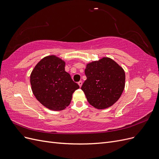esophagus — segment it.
Masks as SVG:
<instances>
[{
	"label": "esophagus",
	"mask_w": 159,
	"mask_h": 159,
	"mask_svg": "<svg viewBox=\"0 0 159 159\" xmlns=\"http://www.w3.org/2000/svg\"><path fill=\"white\" fill-rule=\"evenodd\" d=\"M82 84H83V82H82V81H80L79 82H78V85H80V88L81 87V85H82Z\"/></svg>",
	"instance_id": "obj_1"
}]
</instances>
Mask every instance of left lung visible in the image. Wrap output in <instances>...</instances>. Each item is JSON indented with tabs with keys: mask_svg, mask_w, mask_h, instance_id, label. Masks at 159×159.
<instances>
[{
	"mask_svg": "<svg viewBox=\"0 0 159 159\" xmlns=\"http://www.w3.org/2000/svg\"><path fill=\"white\" fill-rule=\"evenodd\" d=\"M85 74L87 80L81 89L94 107H109L121 97L125 88V74L112 59L103 57L88 64Z\"/></svg>",
	"mask_w": 159,
	"mask_h": 159,
	"instance_id": "obj_1",
	"label": "left lung"
}]
</instances>
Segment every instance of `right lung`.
Masks as SVG:
<instances>
[{
    "label": "right lung",
    "mask_w": 159,
    "mask_h": 159,
    "mask_svg": "<svg viewBox=\"0 0 159 159\" xmlns=\"http://www.w3.org/2000/svg\"><path fill=\"white\" fill-rule=\"evenodd\" d=\"M65 64L56 56H46L38 62L30 75L34 95L44 107L53 111L68 107L72 94L80 88L65 71Z\"/></svg>",
    "instance_id": "add662e5"
}]
</instances>
